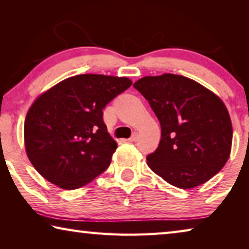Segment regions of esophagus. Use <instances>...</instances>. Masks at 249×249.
Wrapping results in <instances>:
<instances>
[{"mask_svg":"<svg viewBox=\"0 0 249 249\" xmlns=\"http://www.w3.org/2000/svg\"><path fill=\"white\" fill-rule=\"evenodd\" d=\"M137 140H138V136H137V134L135 133V134H133L132 135V137H129L128 138V142H137Z\"/></svg>","mask_w":249,"mask_h":249,"instance_id":"34e87169","label":"esophagus"}]
</instances>
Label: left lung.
Masks as SVG:
<instances>
[{"label": "left lung", "instance_id": "1", "mask_svg": "<svg viewBox=\"0 0 249 249\" xmlns=\"http://www.w3.org/2000/svg\"><path fill=\"white\" fill-rule=\"evenodd\" d=\"M134 88L148 101L161 127L147 165L168 183L191 189L220 171L231 154L233 129L222 100L178 74L144 77Z\"/></svg>", "mask_w": 249, "mask_h": 249}]
</instances>
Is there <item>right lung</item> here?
I'll list each match as a JSON object with an SVG mask.
<instances>
[{
  "label": "right lung",
  "instance_id": "1",
  "mask_svg": "<svg viewBox=\"0 0 249 249\" xmlns=\"http://www.w3.org/2000/svg\"><path fill=\"white\" fill-rule=\"evenodd\" d=\"M130 86L127 78L79 74L41 94L24 125L34 168L66 190L81 188L107 170L117 144L107 133L103 108Z\"/></svg>",
  "mask_w": 249,
  "mask_h": 249
}]
</instances>
